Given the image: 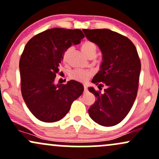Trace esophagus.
Instances as JSON below:
<instances>
[{
    "mask_svg": "<svg viewBox=\"0 0 159 159\" xmlns=\"http://www.w3.org/2000/svg\"><path fill=\"white\" fill-rule=\"evenodd\" d=\"M84 92L88 91V88H87L86 85H84Z\"/></svg>",
    "mask_w": 159,
    "mask_h": 159,
    "instance_id": "obj_1",
    "label": "esophagus"
}]
</instances>
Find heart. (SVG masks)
I'll return each mask as SVG.
<instances>
[{
	"instance_id": "1",
	"label": "heart",
	"mask_w": 159,
	"mask_h": 159,
	"mask_svg": "<svg viewBox=\"0 0 159 159\" xmlns=\"http://www.w3.org/2000/svg\"><path fill=\"white\" fill-rule=\"evenodd\" d=\"M81 50L82 53L88 58H93L97 53V45L93 41H86L81 46ZM71 52V48H68L62 55V61L66 62L69 58V53ZM93 75V71L91 69H75L71 71L69 74L71 79L81 83H86L89 78Z\"/></svg>"
}]
</instances>
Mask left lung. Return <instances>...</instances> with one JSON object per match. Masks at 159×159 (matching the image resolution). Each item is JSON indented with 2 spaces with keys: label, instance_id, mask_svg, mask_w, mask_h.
<instances>
[{
  "label": "left lung",
  "instance_id": "8db88e82",
  "mask_svg": "<svg viewBox=\"0 0 159 159\" xmlns=\"http://www.w3.org/2000/svg\"><path fill=\"white\" fill-rule=\"evenodd\" d=\"M82 31L89 41L98 45L103 60L92 82L99 89L104 87V93L89 88L96 97L89 115L99 125L114 126L127 116L135 101L140 60L133 42L119 33L106 29Z\"/></svg>",
  "mask_w": 159,
  "mask_h": 159
}]
</instances>
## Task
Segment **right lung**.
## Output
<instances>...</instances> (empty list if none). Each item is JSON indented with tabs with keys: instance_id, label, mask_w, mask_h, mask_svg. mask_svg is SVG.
I'll return each mask as SVG.
<instances>
[{
	"instance_id": "1",
	"label": "right lung",
	"mask_w": 159,
	"mask_h": 159,
	"mask_svg": "<svg viewBox=\"0 0 159 159\" xmlns=\"http://www.w3.org/2000/svg\"><path fill=\"white\" fill-rule=\"evenodd\" d=\"M84 38L80 29L54 28L31 38L20 60L21 92L26 106L40 121L55 122L70 110L84 91L83 85L71 80L54 84L63 53Z\"/></svg>"
}]
</instances>
